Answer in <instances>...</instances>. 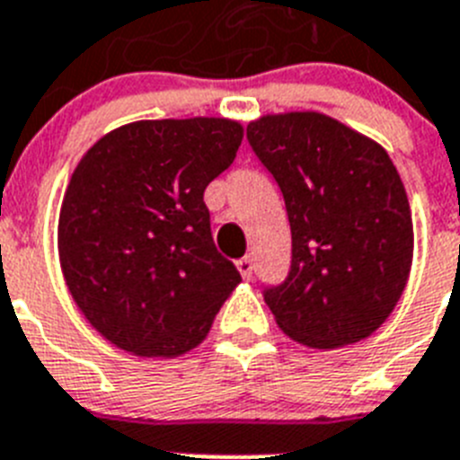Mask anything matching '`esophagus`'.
I'll list each match as a JSON object with an SVG mask.
<instances>
[{"label":"esophagus","mask_w":460,"mask_h":460,"mask_svg":"<svg viewBox=\"0 0 460 460\" xmlns=\"http://www.w3.org/2000/svg\"><path fill=\"white\" fill-rule=\"evenodd\" d=\"M237 270H239V274L243 276V279H251V276H253V260H251V255L237 260Z\"/></svg>","instance_id":"1"}]
</instances>
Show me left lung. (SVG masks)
Here are the masks:
<instances>
[{"label": "left lung", "instance_id": "obj_1", "mask_svg": "<svg viewBox=\"0 0 460 460\" xmlns=\"http://www.w3.org/2000/svg\"><path fill=\"white\" fill-rule=\"evenodd\" d=\"M246 137L290 221V274L265 290L276 324L318 350L371 336L403 295L414 249L408 195L389 154L311 110L260 117Z\"/></svg>", "mask_w": 460, "mask_h": 460}]
</instances>
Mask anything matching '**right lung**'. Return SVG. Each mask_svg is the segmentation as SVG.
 Here are the masks:
<instances>
[{
    "label": "right lung",
    "instance_id": "right-lung-1",
    "mask_svg": "<svg viewBox=\"0 0 460 460\" xmlns=\"http://www.w3.org/2000/svg\"><path fill=\"white\" fill-rule=\"evenodd\" d=\"M242 137L226 117L142 119L105 133L73 170L59 265L84 320L121 350L164 359L193 350L239 286L202 195Z\"/></svg>",
    "mask_w": 460,
    "mask_h": 460
}]
</instances>
